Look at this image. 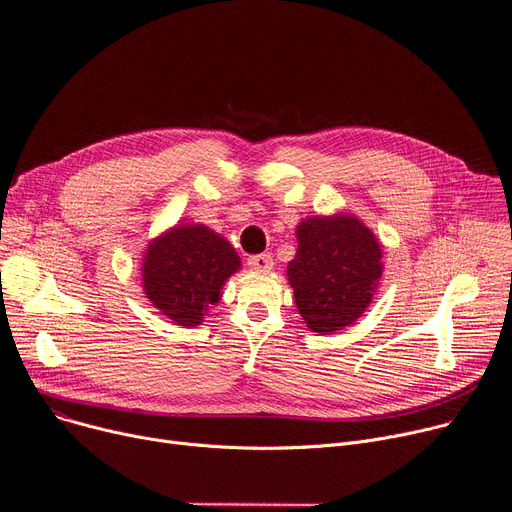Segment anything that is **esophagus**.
Listing matches in <instances>:
<instances>
[{
  "instance_id": "1",
  "label": "esophagus",
  "mask_w": 512,
  "mask_h": 512,
  "mask_svg": "<svg viewBox=\"0 0 512 512\" xmlns=\"http://www.w3.org/2000/svg\"><path fill=\"white\" fill-rule=\"evenodd\" d=\"M249 267L255 269V271H271V269H274V257H271L269 253L255 255V257L249 259Z\"/></svg>"
}]
</instances>
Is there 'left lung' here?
I'll return each instance as SVG.
<instances>
[{
  "instance_id": "obj_1",
  "label": "left lung",
  "mask_w": 512,
  "mask_h": 512,
  "mask_svg": "<svg viewBox=\"0 0 512 512\" xmlns=\"http://www.w3.org/2000/svg\"><path fill=\"white\" fill-rule=\"evenodd\" d=\"M298 249L286 267L306 327L319 335L354 325L383 276L379 238L354 214L302 218Z\"/></svg>"
}]
</instances>
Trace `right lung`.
I'll return each instance as SVG.
<instances>
[{"label": "right lung", "instance_id": "1", "mask_svg": "<svg viewBox=\"0 0 512 512\" xmlns=\"http://www.w3.org/2000/svg\"><path fill=\"white\" fill-rule=\"evenodd\" d=\"M144 294L166 319L197 327L220 302L226 280L241 269V257L206 224L181 222L152 238L142 259Z\"/></svg>", "mask_w": 512, "mask_h": 512}]
</instances>
